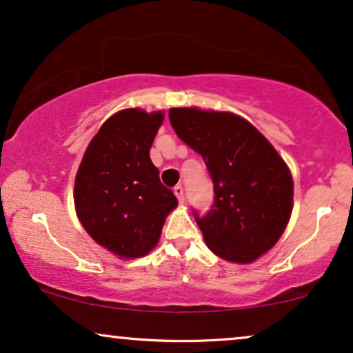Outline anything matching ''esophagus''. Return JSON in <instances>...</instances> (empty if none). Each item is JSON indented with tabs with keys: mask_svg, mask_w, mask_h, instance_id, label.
I'll use <instances>...</instances> for the list:
<instances>
[{
	"mask_svg": "<svg viewBox=\"0 0 353 353\" xmlns=\"http://www.w3.org/2000/svg\"><path fill=\"white\" fill-rule=\"evenodd\" d=\"M174 194H176V197H177V200H179V203H184V187L176 185V187H174Z\"/></svg>",
	"mask_w": 353,
	"mask_h": 353,
	"instance_id": "obj_1",
	"label": "esophagus"
}]
</instances>
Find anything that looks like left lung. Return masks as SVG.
<instances>
[{"instance_id":"obj_1","label":"left lung","mask_w":353,"mask_h":353,"mask_svg":"<svg viewBox=\"0 0 353 353\" xmlns=\"http://www.w3.org/2000/svg\"><path fill=\"white\" fill-rule=\"evenodd\" d=\"M169 120L177 137L207 164L215 202L195 220L218 257L251 264L275 246L293 208L290 169L269 140L231 112L174 107Z\"/></svg>"}]
</instances>
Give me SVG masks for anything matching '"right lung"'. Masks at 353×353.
<instances>
[{
	"mask_svg": "<svg viewBox=\"0 0 353 353\" xmlns=\"http://www.w3.org/2000/svg\"><path fill=\"white\" fill-rule=\"evenodd\" d=\"M164 114L123 109L107 119L74 179V207L88 234L123 259L143 257L158 244L166 216L177 207L159 181L150 148Z\"/></svg>",
	"mask_w": 353,
	"mask_h": 353,
	"instance_id": "obj_1",
	"label": "right lung"
}]
</instances>
